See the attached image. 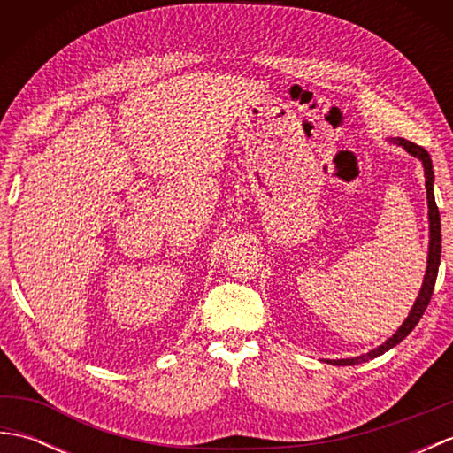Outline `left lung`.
Returning a JSON list of instances; mask_svg holds the SVG:
<instances>
[{"mask_svg": "<svg viewBox=\"0 0 453 453\" xmlns=\"http://www.w3.org/2000/svg\"><path fill=\"white\" fill-rule=\"evenodd\" d=\"M399 146L405 148L411 156H415L422 161V165H425V177H426V196H428V216H430V251H428V266H426V276H425V282H422V288H420V294L417 297L415 305H412V310L409 313V317L405 319V323H403L399 326V331L391 336L389 341L383 342L381 346H378V349L368 352V354H362V356H356V358H346V360H329L331 364L334 365H354V364H360V362H368L372 358H375V356H380L383 352H388L389 349H393V346L399 344L405 336L415 329L417 323L420 321V317L425 315L426 307L430 303V297H432V292H434V284H436V276H438V266H440V253H441V232H440V211H438V206H436V200H434V171H432V161H430V156L428 151L422 148V146H417V143L412 142H407L399 138L397 140Z\"/></svg>", "mask_w": 453, "mask_h": 453, "instance_id": "obj_1", "label": "left lung"}]
</instances>
